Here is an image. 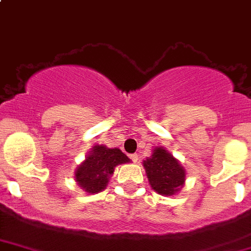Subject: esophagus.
I'll list each match as a JSON object with an SVG mask.
<instances>
[{
    "label": "esophagus",
    "instance_id": "obj_1",
    "mask_svg": "<svg viewBox=\"0 0 251 251\" xmlns=\"http://www.w3.org/2000/svg\"><path fill=\"white\" fill-rule=\"evenodd\" d=\"M139 155H137V153H131V155H130V159L131 160H132V161H134V162H137V161H139Z\"/></svg>",
    "mask_w": 251,
    "mask_h": 251
}]
</instances>
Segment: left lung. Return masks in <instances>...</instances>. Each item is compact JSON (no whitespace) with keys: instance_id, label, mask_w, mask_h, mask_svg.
<instances>
[{"instance_id":"left-lung-1","label":"left lung","mask_w":251,"mask_h":251,"mask_svg":"<svg viewBox=\"0 0 251 251\" xmlns=\"http://www.w3.org/2000/svg\"><path fill=\"white\" fill-rule=\"evenodd\" d=\"M149 182L160 195H174L185 181V170L173 155L162 148L153 150L151 157L144 161Z\"/></svg>"}]
</instances>
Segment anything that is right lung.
<instances>
[{
  "instance_id": "right-lung-1",
  "label": "right lung",
  "mask_w": 251,
  "mask_h": 251,
  "mask_svg": "<svg viewBox=\"0 0 251 251\" xmlns=\"http://www.w3.org/2000/svg\"><path fill=\"white\" fill-rule=\"evenodd\" d=\"M124 162H130V159L120 149L96 145L76 170V181L87 193H99L106 187L115 166Z\"/></svg>"
}]
</instances>
